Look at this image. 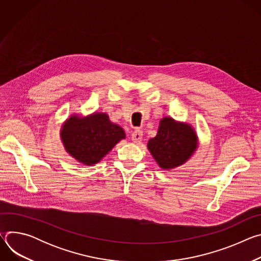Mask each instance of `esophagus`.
<instances>
[{
    "label": "esophagus",
    "mask_w": 261,
    "mask_h": 261,
    "mask_svg": "<svg viewBox=\"0 0 261 261\" xmlns=\"http://www.w3.org/2000/svg\"><path fill=\"white\" fill-rule=\"evenodd\" d=\"M142 138V131L141 130H135L134 132H132L131 134V139L133 142H139Z\"/></svg>",
    "instance_id": "34e87169"
}]
</instances>
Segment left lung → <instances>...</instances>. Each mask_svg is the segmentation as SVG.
<instances>
[{"instance_id": "obj_1", "label": "left lung", "mask_w": 261, "mask_h": 261, "mask_svg": "<svg viewBox=\"0 0 261 261\" xmlns=\"http://www.w3.org/2000/svg\"><path fill=\"white\" fill-rule=\"evenodd\" d=\"M196 134L189 125L164 118L157 136L150 139L147 147L160 167L168 169L187 161L196 150Z\"/></svg>"}]
</instances>
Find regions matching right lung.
Here are the masks:
<instances>
[{"label":"right lung","mask_w":261,"mask_h":261,"mask_svg":"<svg viewBox=\"0 0 261 261\" xmlns=\"http://www.w3.org/2000/svg\"><path fill=\"white\" fill-rule=\"evenodd\" d=\"M124 137V130L111 123L105 114L86 119L72 117L62 129L67 152L86 165L98 163Z\"/></svg>","instance_id":"add662e5"}]
</instances>
